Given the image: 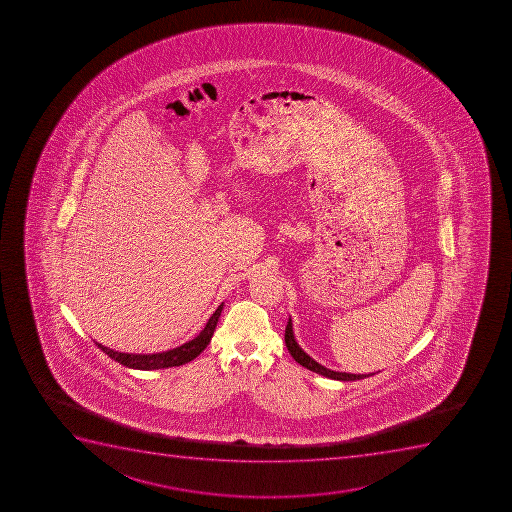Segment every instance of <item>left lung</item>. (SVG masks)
<instances>
[{
    "label": "left lung",
    "mask_w": 512,
    "mask_h": 512,
    "mask_svg": "<svg viewBox=\"0 0 512 512\" xmlns=\"http://www.w3.org/2000/svg\"><path fill=\"white\" fill-rule=\"evenodd\" d=\"M285 345H287V349H289L290 355L294 357L295 362H299L302 367L305 369L312 370L315 374L324 375V377H329V379L334 380H360L365 379V377H370V375L374 374H347V372H335V370L327 369L324 365H320L317 360L312 359L309 354H305L302 347L297 344V340L294 337V330H292V319H289L287 322V327H285Z\"/></svg>",
    "instance_id": "1"
}]
</instances>
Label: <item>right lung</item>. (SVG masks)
<instances>
[{"instance_id": "1", "label": "right lung", "mask_w": 512, "mask_h": 512, "mask_svg": "<svg viewBox=\"0 0 512 512\" xmlns=\"http://www.w3.org/2000/svg\"><path fill=\"white\" fill-rule=\"evenodd\" d=\"M223 304L218 305V309L213 312L212 317L208 319L207 325L203 327L202 332L195 339L188 340L177 349L167 350V352H158V354H123L117 350L108 349L105 345L97 344L98 349H102L110 359L117 360L120 364L130 369L153 370L168 369V367H178V365L187 364L195 359L200 352L205 350L208 342L212 340L213 332L217 327L218 317L222 314Z\"/></svg>"}]
</instances>
